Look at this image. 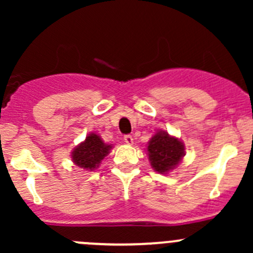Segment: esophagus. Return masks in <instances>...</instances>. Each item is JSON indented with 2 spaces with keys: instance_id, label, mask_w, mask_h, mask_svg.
Returning <instances> with one entry per match:
<instances>
[{
  "instance_id": "34e87169",
  "label": "esophagus",
  "mask_w": 253,
  "mask_h": 253,
  "mask_svg": "<svg viewBox=\"0 0 253 253\" xmlns=\"http://www.w3.org/2000/svg\"><path fill=\"white\" fill-rule=\"evenodd\" d=\"M124 141L127 143V144H132L133 143V138H132L131 134H126V136L124 137Z\"/></svg>"
}]
</instances>
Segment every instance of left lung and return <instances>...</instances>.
Masks as SVG:
<instances>
[{
    "mask_svg": "<svg viewBox=\"0 0 253 253\" xmlns=\"http://www.w3.org/2000/svg\"><path fill=\"white\" fill-rule=\"evenodd\" d=\"M147 152L153 169L160 174H167L181 162L185 155V145L168 132L160 131L148 143Z\"/></svg>",
    "mask_w": 253,
    "mask_h": 253,
    "instance_id": "left-lung-1",
    "label": "left lung"
}]
</instances>
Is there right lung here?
Masks as SVG:
<instances>
[{"label":"right lung","instance_id":"right-lung-1","mask_svg":"<svg viewBox=\"0 0 253 253\" xmlns=\"http://www.w3.org/2000/svg\"><path fill=\"white\" fill-rule=\"evenodd\" d=\"M111 145L105 144L100 136L90 133L86 136L85 141L75 148L72 152V160L82 169L94 170L99 167L101 160L110 153Z\"/></svg>","mask_w":253,"mask_h":253}]
</instances>
